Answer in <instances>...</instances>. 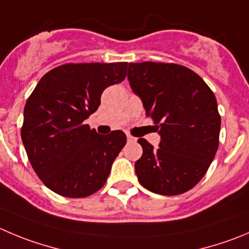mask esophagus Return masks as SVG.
Masks as SVG:
<instances>
[{
  "label": "esophagus",
  "instance_id": "obj_1",
  "mask_svg": "<svg viewBox=\"0 0 249 249\" xmlns=\"http://www.w3.org/2000/svg\"><path fill=\"white\" fill-rule=\"evenodd\" d=\"M127 141L128 142H136V138L132 136H129V134H127Z\"/></svg>",
  "mask_w": 249,
  "mask_h": 249
}]
</instances>
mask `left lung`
<instances>
[{
  "label": "left lung",
  "instance_id": "1",
  "mask_svg": "<svg viewBox=\"0 0 249 249\" xmlns=\"http://www.w3.org/2000/svg\"><path fill=\"white\" fill-rule=\"evenodd\" d=\"M127 78L160 136L159 148L138 139L143 148L134 164L138 181L162 196L189 191L219 146L221 118L214 93L197 73L175 63H129Z\"/></svg>",
  "mask_w": 249,
  "mask_h": 249
}]
</instances>
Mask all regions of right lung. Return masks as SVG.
I'll return each instance as SVG.
<instances>
[{"label":"right lung","instance_id":"obj_1","mask_svg":"<svg viewBox=\"0 0 249 249\" xmlns=\"http://www.w3.org/2000/svg\"><path fill=\"white\" fill-rule=\"evenodd\" d=\"M127 62L70 63L47 72L24 107L22 141L33 169L47 188L83 198L105 184L126 134L96 133L85 124L101 94L126 78Z\"/></svg>","mask_w":249,"mask_h":249}]
</instances>
